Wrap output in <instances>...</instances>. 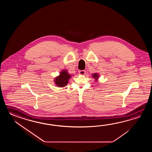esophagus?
Wrapping results in <instances>:
<instances>
[{"mask_svg": "<svg viewBox=\"0 0 152 152\" xmlns=\"http://www.w3.org/2000/svg\"><path fill=\"white\" fill-rule=\"evenodd\" d=\"M79 75H84L85 74V71H84V70L80 71L79 72Z\"/></svg>", "mask_w": 152, "mask_h": 152, "instance_id": "1", "label": "esophagus"}]
</instances>
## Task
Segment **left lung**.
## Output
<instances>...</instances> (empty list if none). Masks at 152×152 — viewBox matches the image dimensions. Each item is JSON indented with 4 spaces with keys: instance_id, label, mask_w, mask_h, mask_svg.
Wrapping results in <instances>:
<instances>
[{
    "instance_id": "obj_1",
    "label": "left lung",
    "mask_w": 152,
    "mask_h": 152,
    "mask_svg": "<svg viewBox=\"0 0 152 152\" xmlns=\"http://www.w3.org/2000/svg\"><path fill=\"white\" fill-rule=\"evenodd\" d=\"M92 77L94 78H95V79L96 80H97L98 79V74H97V73H94L92 75Z\"/></svg>"
}]
</instances>
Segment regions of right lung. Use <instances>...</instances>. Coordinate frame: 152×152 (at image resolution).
Here are the masks:
<instances>
[{
	"mask_svg": "<svg viewBox=\"0 0 152 152\" xmlns=\"http://www.w3.org/2000/svg\"><path fill=\"white\" fill-rule=\"evenodd\" d=\"M71 77V75L68 74L67 71H62L60 75L55 78V83L58 87L66 86L68 84L69 79Z\"/></svg>",
	"mask_w": 152,
	"mask_h": 152,
	"instance_id": "right-lung-1",
	"label": "right lung"
}]
</instances>
